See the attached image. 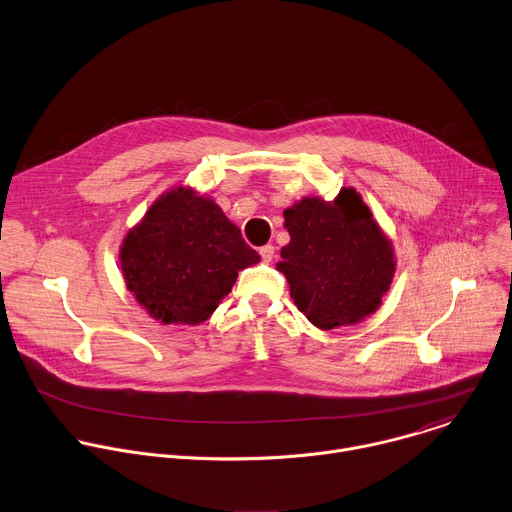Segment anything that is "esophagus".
Masks as SVG:
<instances>
[{
	"label": "esophagus",
	"mask_w": 512,
	"mask_h": 512,
	"mask_svg": "<svg viewBox=\"0 0 512 512\" xmlns=\"http://www.w3.org/2000/svg\"><path fill=\"white\" fill-rule=\"evenodd\" d=\"M259 255H261V259H263L265 263H269V261H273V257H275V247H273V245H263V247L259 249Z\"/></svg>",
	"instance_id": "esophagus-1"
}]
</instances>
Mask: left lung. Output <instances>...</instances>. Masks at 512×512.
<instances>
[{
	"label": "left lung",
	"instance_id": "obj_1",
	"mask_svg": "<svg viewBox=\"0 0 512 512\" xmlns=\"http://www.w3.org/2000/svg\"><path fill=\"white\" fill-rule=\"evenodd\" d=\"M283 215L291 241L277 271L287 277L297 309L323 331L373 315L393 283L397 259L361 193L343 187L333 201L303 197Z\"/></svg>",
	"mask_w": 512,
	"mask_h": 512
}]
</instances>
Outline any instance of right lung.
I'll return each mask as SVG.
<instances>
[{"label": "right lung", "instance_id": "add662e5", "mask_svg": "<svg viewBox=\"0 0 512 512\" xmlns=\"http://www.w3.org/2000/svg\"><path fill=\"white\" fill-rule=\"evenodd\" d=\"M259 261L223 209L187 185L159 195L119 247L127 289L163 325L207 321Z\"/></svg>", "mask_w": 512, "mask_h": 512}]
</instances>
